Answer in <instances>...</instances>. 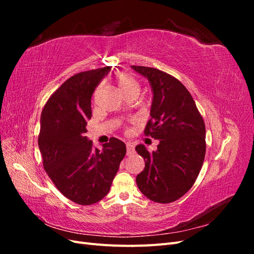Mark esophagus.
Listing matches in <instances>:
<instances>
[{"label": "esophagus", "mask_w": 254, "mask_h": 254, "mask_svg": "<svg viewBox=\"0 0 254 254\" xmlns=\"http://www.w3.org/2000/svg\"><path fill=\"white\" fill-rule=\"evenodd\" d=\"M126 149H127V155H131V153L134 152V145L132 143H127Z\"/></svg>", "instance_id": "1"}]
</instances>
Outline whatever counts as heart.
<instances>
[{
	"instance_id": "1",
	"label": "heart",
	"mask_w": 254,
	"mask_h": 254,
	"mask_svg": "<svg viewBox=\"0 0 254 254\" xmlns=\"http://www.w3.org/2000/svg\"><path fill=\"white\" fill-rule=\"evenodd\" d=\"M115 82H117L119 89L124 95H127L129 93H137L140 89L139 81L128 72H120L115 76ZM99 90H101V87H97L94 92L95 95L98 93Z\"/></svg>"
}]
</instances>
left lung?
<instances>
[{
	"label": "left lung",
	"mask_w": 254,
	"mask_h": 254,
	"mask_svg": "<svg viewBox=\"0 0 254 254\" xmlns=\"http://www.w3.org/2000/svg\"><path fill=\"white\" fill-rule=\"evenodd\" d=\"M132 68L148 78L153 92L144 134L160 140L156 151H147L142 144L135 147L145 161L135 181L150 200L171 203L188 193L201 170L205 125L190 93L174 76L155 67Z\"/></svg>",
	"instance_id": "obj_1"
}]
</instances>
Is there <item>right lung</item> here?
Wrapping results in <instances>:
<instances>
[{"mask_svg": "<svg viewBox=\"0 0 254 254\" xmlns=\"http://www.w3.org/2000/svg\"><path fill=\"white\" fill-rule=\"evenodd\" d=\"M111 66L71 76L48 99L41 113L38 145L45 172L59 191L73 202L90 205L108 194L126 145L117 137L97 149L89 141L87 122L91 97Z\"/></svg>", "mask_w": 254, "mask_h": 254, "instance_id": "1", "label": "right lung"}]
</instances>
